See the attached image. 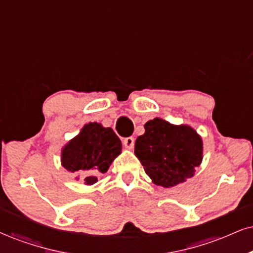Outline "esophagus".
Listing matches in <instances>:
<instances>
[{"instance_id": "34e87169", "label": "esophagus", "mask_w": 253, "mask_h": 253, "mask_svg": "<svg viewBox=\"0 0 253 253\" xmlns=\"http://www.w3.org/2000/svg\"><path fill=\"white\" fill-rule=\"evenodd\" d=\"M123 144L126 149H132L133 144H135V139L132 137H126V138L123 139Z\"/></svg>"}]
</instances>
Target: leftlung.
Masks as SVG:
<instances>
[{"label":"left lung","mask_w":253,"mask_h":253,"mask_svg":"<svg viewBox=\"0 0 253 253\" xmlns=\"http://www.w3.org/2000/svg\"><path fill=\"white\" fill-rule=\"evenodd\" d=\"M135 143V155L156 185L172 188L195 174L203 160L201 136L189 126H173L162 118L145 123Z\"/></svg>","instance_id":"obj_1"}]
</instances>
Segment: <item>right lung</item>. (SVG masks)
<instances>
[{"instance_id":"obj_1","label":"right lung","mask_w":253,"mask_h":253,"mask_svg":"<svg viewBox=\"0 0 253 253\" xmlns=\"http://www.w3.org/2000/svg\"><path fill=\"white\" fill-rule=\"evenodd\" d=\"M121 152V139L114 130L93 122L85 124L79 135L63 146L61 163L70 172L86 171L84 182L91 185L97 182V174L107 172Z\"/></svg>"}]
</instances>
